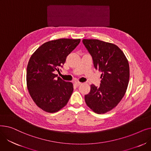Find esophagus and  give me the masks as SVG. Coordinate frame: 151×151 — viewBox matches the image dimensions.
Returning a JSON list of instances; mask_svg holds the SVG:
<instances>
[{
  "label": "esophagus",
  "instance_id": "obj_1",
  "mask_svg": "<svg viewBox=\"0 0 151 151\" xmlns=\"http://www.w3.org/2000/svg\"><path fill=\"white\" fill-rule=\"evenodd\" d=\"M75 86H80V85L81 84V83L79 82V81H75Z\"/></svg>",
  "mask_w": 151,
  "mask_h": 151
}]
</instances>
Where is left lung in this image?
<instances>
[{"mask_svg":"<svg viewBox=\"0 0 151 151\" xmlns=\"http://www.w3.org/2000/svg\"><path fill=\"white\" fill-rule=\"evenodd\" d=\"M83 43L92 58L94 67L101 71L99 87L91 85L85 101L98 114L116 107L124 96L130 77L127 59L117 46L96 39H83Z\"/></svg>","mask_w":151,"mask_h":151,"instance_id":"8db88e82","label":"left lung"}]
</instances>
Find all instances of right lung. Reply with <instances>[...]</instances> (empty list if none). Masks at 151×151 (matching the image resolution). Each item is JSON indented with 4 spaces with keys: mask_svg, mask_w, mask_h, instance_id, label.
I'll return each mask as SVG.
<instances>
[{
    "mask_svg": "<svg viewBox=\"0 0 151 151\" xmlns=\"http://www.w3.org/2000/svg\"><path fill=\"white\" fill-rule=\"evenodd\" d=\"M80 39L60 38L43 44L30 57L27 67V86L36 105L48 113L65 106L73 91L71 82L63 81L59 71L67 55L80 43Z\"/></svg>",
    "mask_w": 151,
    "mask_h": 151,
    "instance_id": "1",
    "label": "right lung"
}]
</instances>
